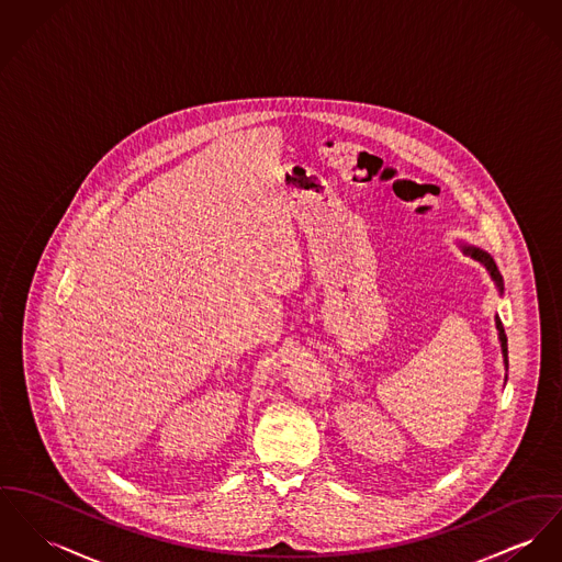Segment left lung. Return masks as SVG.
Here are the masks:
<instances>
[{"label": "left lung", "instance_id": "left-lung-1", "mask_svg": "<svg viewBox=\"0 0 562 562\" xmlns=\"http://www.w3.org/2000/svg\"><path fill=\"white\" fill-rule=\"evenodd\" d=\"M464 252H467V255H471V257L479 260V262H483V267L490 271L492 280L496 282L498 291L503 293V276H501V271H498V267H496L494 259H492L487 252H483V250H479V248H473V246H467V248H464ZM496 329H498V340H501V348H503L505 368H509V357H507V336H505V327H503V323H501V318H498V316H496Z\"/></svg>", "mask_w": 562, "mask_h": 562}]
</instances>
